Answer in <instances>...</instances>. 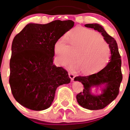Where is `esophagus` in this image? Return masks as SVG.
I'll return each instance as SVG.
<instances>
[{
	"label": "esophagus",
	"mask_w": 130,
	"mask_h": 130,
	"mask_svg": "<svg viewBox=\"0 0 130 130\" xmlns=\"http://www.w3.org/2000/svg\"><path fill=\"white\" fill-rule=\"evenodd\" d=\"M68 75H69V77L71 79L72 81L73 80L74 78V77H75V75H74L73 74H72L71 72H69V73H68Z\"/></svg>",
	"instance_id": "1"
}]
</instances>
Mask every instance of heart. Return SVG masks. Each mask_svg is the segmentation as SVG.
<instances>
[{"label":"heart","mask_w":130,"mask_h":130,"mask_svg":"<svg viewBox=\"0 0 130 130\" xmlns=\"http://www.w3.org/2000/svg\"><path fill=\"white\" fill-rule=\"evenodd\" d=\"M67 40L61 38L55 44L59 63L63 67L74 64L84 74L96 73L108 63L110 56L109 46L102 36L94 31L76 27L69 32Z\"/></svg>","instance_id":"obj_1"}]
</instances>
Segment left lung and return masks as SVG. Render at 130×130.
<instances>
[{"label": "left lung", "mask_w": 130, "mask_h": 130, "mask_svg": "<svg viewBox=\"0 0 130 130\" xmlns=\"http://www.w3.org/2000/svg\"><path fill=\"white\" fill-rule=\"evenodd\" d=\"M85 27L97 30L109 44L110 55L109 62L106 66L96 74L89 76H78L74 81L81 82L84 86L83 92L76 96L77 102L83 108L89 110H99L105 108L117 98L122 79L121 59L117 41L107 33L99 24H87ZM93 87H100L102 91L100 95L91 92Z\"/></svg>", "instance_id": "obj_1"}]
</instances>
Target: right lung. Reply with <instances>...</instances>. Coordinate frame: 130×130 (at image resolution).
I'll list each match as a JSON object with an SVG mask.
<instances>
[{"label":"right lung","instance_id":"obj_1","mask_svg":"<svg viewBox=\"0 0 130 130\" xmlns=\"http://www.w3.org/2000/svg\"><path fill=\"white\" fill-rule=\"evenodd\" d=\"M74 25L71 20L28 24L12 44L9 84L22 106L43 110L51 106L58 87L70 83L68 73L53 63L55 44Z\"/></svg>","mask_w":130,"mask_h":130}]
</instances>
